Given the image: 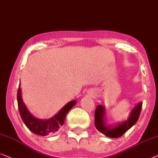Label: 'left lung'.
I'll use <instances>...</instances> for the list:
<instances>
[{"instance_id":"left-lung-1","label":"left lung","mask_w":158,"mask_h":158,"mask_svg":"<svg viewBox=\"0 0 158 158\" xmlns=\"http://www.w3.org/2000/svg\"><path fill=\"white\" fill-rule=\"evenodd\" d=\"M143 103L139 102L131 111L130 117L127 120L122 123H119L114 127L106 125L104 117H105V108L102 105H98L95 110L94 124L96 128L102 134L111 138H117L123 135L129 129H130L138 120L139 114L142 110Z\"/></svg>"}]
</instances>
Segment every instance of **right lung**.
Wrapping results in <instances>:
<instances>
[{
  "mask_svg": "<svg viewBox=\"0 0 158 158\" xmlns=\"http://www.w3.org/2000/svg\"><path fill=\"white\" fill-rule=\"evenodd\" d=\"M20 85L21 84H19L17 92L18 106H19V113L22 120L28 128V130L34 134L41 135V136L52 135L57 132L60 127L63 125L66 114L75 105L77 102L74 100L69 102L52 118L48 119H37L31 114L22 100L21 89Z\"/></svg>",
  "mask_w": 158,
  "mask_h": 158,
  "instance_id": "1",
  "label": "right lung"
}]
</instances>
